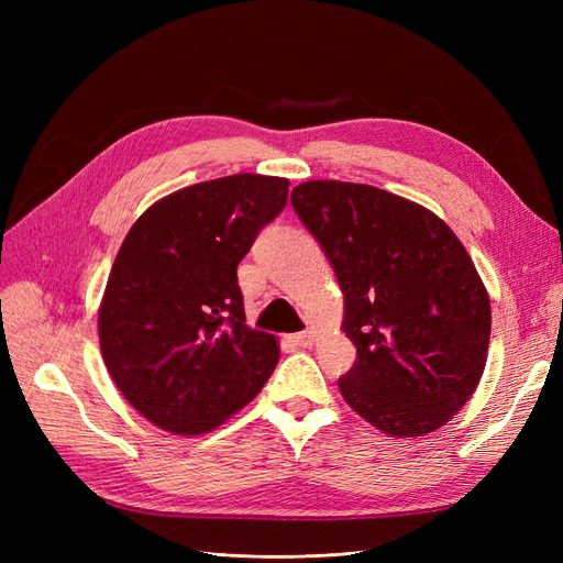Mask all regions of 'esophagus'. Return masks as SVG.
I'll list each match as a JSON object with an SVG mask.
<instances>
[{"label":"esophagus","mask_w":563,"mask_h":563,"mask_svg":"<svg viewBox=\"0 0 563 563\" xmlns=\"http://www.w3.org/2000/svg\"><path fill=\"white\" fill-rule=\"evenodd\" d=\"M291 343L298 345V347H312L317 343V333L312 329L296 333V335H291Z\"/></svg>","instance_id":"obj_1"}]
</instances>
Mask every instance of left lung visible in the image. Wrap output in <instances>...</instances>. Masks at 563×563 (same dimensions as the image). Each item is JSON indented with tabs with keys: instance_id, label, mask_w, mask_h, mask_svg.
<instances>
[{
	"instance_id": "left-lung-1",
	"label": "left lung",
	"mask_w": 563,
	"mask_h": 563,
	"mask_svg": "<svg viewBox=\"0 0 563 563\" xmlns=\"http://www.w3.org/2000/svg\"><path fill=\"white\" fill-rule=\"evenodd\" d=\"M291 203L343 291L356 362L340 395L387 437L444 428L479 385L490 338L488 291L463 242L430 209L364 183H300Z\"/></svg>"
}]
</instances>
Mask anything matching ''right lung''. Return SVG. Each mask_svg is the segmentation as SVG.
<instances>
[{"mask_svg":"<svg viewBox=\"0 0 563 563\" xmlns=\"http://www.w3.org/2000/svg\"><path fill=\"white\" fill-rule=\"evenodd\" d=\"M286 195L279 176L195 183L152 203L119 246L98 308L100 354L159 430H216L275 371L279 340L246 327L236 265Z\"/></svg>","mask_w":563,"mask_h":563,"instance_id":"obj_1","label":"right lung"}]
</instances>
